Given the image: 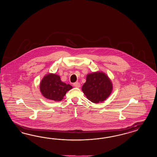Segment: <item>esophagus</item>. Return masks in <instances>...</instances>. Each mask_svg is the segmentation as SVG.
Here are the masks:
<instances>
[{"label":"esophagus","instance_id":"34e87169","mask_svg":"<svg viewBox=\"0 0 157 157\" xmlns=\"http://www.w3.org/2000/svg\"><path fill=\"white\" fill-rule=\"evenodd\" d=\"M73 85H74V87H78V88H79V87H81V84H80L79 82H75V83H74Z\"/></svg>","mask_w":157,"mask_h":157}]
</instances>
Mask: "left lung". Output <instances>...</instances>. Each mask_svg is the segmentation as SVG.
Instances as JSON below:
<instances>
[{"label":"left lung","instance_id":"obj_1","mask_svg":"<svg viewBox=\"0 0 157 157\" xmlns=\"http://www.w3.org/2000/svg\"><path fill=\"white\" fill-rule=\"evenodd\" d=\"M82 90L91 102L98 104L106 100L113 90V85L109 76L103 72L89 74Z\"/></svg>","mask_w":157,"mask_h":157}]
</instances>
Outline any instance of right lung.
<instances>
[{
	"label": "right lung",
	"instance_id": "obj_1",
	"mask_svg": "<svg viewBox=\"0 0 157 157\" xmlns=\"http://www.w3.org/2000/svg\"><path fill=\"white\" fill-rule=\"evenodd\" d=\"M72 87L63 82L59 75L49 73L44 76L40 83V90L42 95L48 100L60 101L68 91Z\"/></svg>",
	"mask_w": 157,
	"mask_h": 157
}]
</instances>
